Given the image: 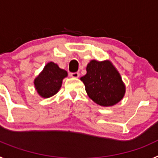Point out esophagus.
Segmentation results:
<instances>
[{
	"label": "esophagus",
	"instance_id": "obj_1",
	"mask_svg": "<svg viewBox=\"0 0 158 158\" xmlns=\"http://www.w3.org/2000/svg\"><path fill=\"white\" fill-rule=\"evenodd\" d=\"M70 76L72 77L78 78L79 76H80V73H70Z\"/></svg>",
	"mask_w": 158,
	"mask_h": 158
}]
</instances>
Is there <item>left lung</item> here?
Masks as SVG:
<instances>
[{
	"label": "left lung",
	"mask_w": 158,
	"mask_h": 158,
	"mask_svg": "<svg viewBox=\"0 0 158 158\" xmlns=\"http://www.w3.org/2000/svg\"><path fill=\"white\" fill-rule=\"evenodd\" d=\"M86 73L81 77L90 99L102 107L115 105L123 98L126 86L120 73L109 60H91Z\"/></svg>",
	"instance_id": "8db88e82"
}]
</instances>
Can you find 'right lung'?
Here are the masks:
<instances>
[{
	"mask_svg": "<svg viewBox=\"0 0 158 158\" xmlns=\"http://www.w3.org/2000/svg\"><path fill=\"white\" fill-rule=\"evenodd\" d=\"M68 76L66 71L56 63L50 62L34 80L37 93L42 98H50L56 94L62 87V81Z\"/></svg>",
	"mask_w": 158,
	"mask_h": 158,
	"instance_id": "obj_1",
	"label": "right lung"
}]
</instances>
